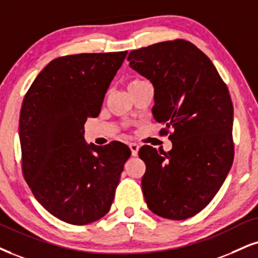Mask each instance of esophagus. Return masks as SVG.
I'll list each match as a JSON object with an SVG mask.
<instances>
[{"label": "esophagus", "instance_id": "34e87169", "mask_svg": "<svg viewBox=\"0 0 258 258\" xmlns=\"http://www.w3.org/2000/svg\"><path fill=\"white\" fill-rule=\"evenodd\" d=\"M129 148H130V151H132L133 157H136V155H138L140 146L138 144H129Z\"/></svg>", "mask_w": 258, "mask_h": 258}]
</instances>
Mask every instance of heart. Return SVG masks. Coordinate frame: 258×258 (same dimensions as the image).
Instances as JSON below:
<instances>
[{
	"mask_svg": "<svg viewBox=\"0 0 258 258\" xmlns=\"http://www.w3.org/2000/svg\"><path fill=\"white\" fill-rule=\"evenodd\" d=\"M142 80H139V79H136V80H133V81H130L129 82V85H128V88H130V87H133V86H135L136 84H139V82H141Z\"/></svg>",
	"mask_w": 258,
	"mask_h": 258,
	"instance_id": "1",
	"label": "heart"
}]
</instances>
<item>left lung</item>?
<instances>
[{"label": "left lung", "mask_w": 258, "mask_h": 258, "mask_svg": "<svg viewBox=\"0 0 258 258\" xmlns=\"http://www.w3.org/2000/svg\"><path fill=\"white\" fill-rule=\"evenodd\" d=\"M130 68L154 87V119L173 133L170 152L142 146V191L159 217L184 220L217 195L233 163V105L211 59L190 41H161L130 51Z\"/></svg>", "instance_id": "1"}]
</instances>
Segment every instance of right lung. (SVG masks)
Segmentation results:
<instances>
[{"mask_svg":"<svg viewBox=\"0 0 258 258\" xmlns=\"http://www.w3.org/2000/svg\"><path fill=\"white\" fill-rule=\"evenodd\" d=\"M126 53L58 57L38 74L22 101V173L37 201L68 224H90L110 211L132 154L122 142L95 146L84 138L86 120L100 113Z\"/></svg>","mask_w":258,"mask_h":258,"instance_id":"obj_1","label":"right lung"}]
</instances>
